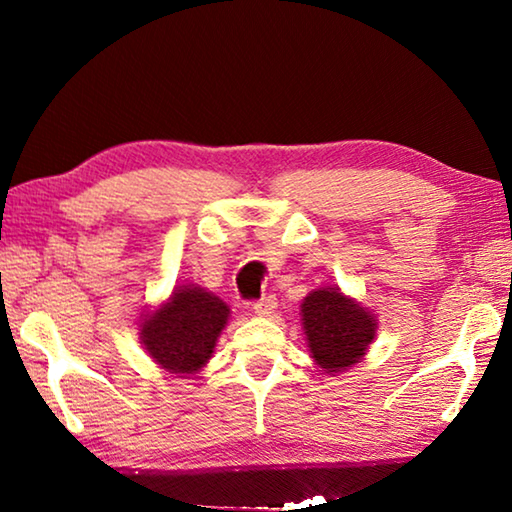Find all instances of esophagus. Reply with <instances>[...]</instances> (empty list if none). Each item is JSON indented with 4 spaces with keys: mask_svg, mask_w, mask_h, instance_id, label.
<instances>
[{
    "mask_svg": "<svg viewBox=\"0 0 512 512\" xmlns=\"http://www.w3.org/2000/svg\"><path fill=\"white\" fill-rule=\"evenodd\" d=\"M275 309H277V300H275V296L262 298V300L255 302V305H253V311H255L257 316H271Z\"/></svg>",
    "mask_w": 512,
    "mask_h": 512,
    "instance_id": "esophagus-1",
    "label": "esophagus"
}]
</instances>
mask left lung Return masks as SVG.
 Here are the masks:
<instances>
[{
	"mask_svg": "<svg viewBox=\"0 0 512 512\" xmlns=\"http://www.w3.org/2000/svg\"><path fill=\"white\" fill-rule=\"evenodd\" d=\"M302 332L323 375H341L366 357L377 334V316L339 287H318L300 302Z\"/></svg>",
	"mask_w": 512,
	"mask_h": 512,
	"instance_id": "1",
	"label": "left lung"
}]
</instances>
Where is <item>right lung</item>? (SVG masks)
<instances>
[{"label":"right lung","instance_id":"add662e5","mask_svg":"<svg viewBox=\"0 0 512 512\" xmlns=\"http://www.w3.org/2000/svg\"><path fill=\"white\" fill-rule=\"evenodd\" d=\"M230 307L198 284H178L171 296L140 320V343L162 370L180 379L194 377L212 359Z\"/></svg>","mask_w":512,"mask_h":512}]
</instances>
